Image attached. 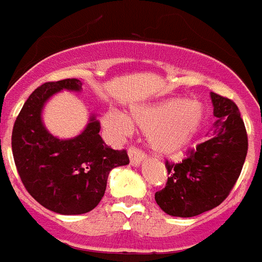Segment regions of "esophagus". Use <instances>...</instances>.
<instances>
[{
    "mask_svg": "<svg viewBox=\"0 0 262 262\" xmlns=\"http://www.w3.org/2000/svg\"><path fill=\"white\" fill-rule=\"evenodd\" d=\"M127 155H129V161H130L132 166H140L141 162L145 160L144 153L138 150V149L130 148L127 150Z\"/></svg>",
    "mask_w": 262,
    "mask_h": 262,
    "instance_id": "1",
    "label": "esophagus"
}]
</instances>
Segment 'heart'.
Returning a JSON list of instances; mask_svg holds the SVG:
<instances>
[{"label":"heart","mask_w":262,"mask_h":262,"mask_svg":"<svg viewBox=\"0 0 262 262\" xmlns=\"http://www.w3.org/2000/svg\"><path fill=\"white\" fill-rule=\"evenodd\" d=\"M204 107L197 101L169 98L160 104L133 106L129 118L120 112H106L102 117L105 127L114 135L129 133L132 124L148 132L149 146L161 157H174L201 127Z\"/></svg>","instance_id":"b5f03b06"}]
</instances>
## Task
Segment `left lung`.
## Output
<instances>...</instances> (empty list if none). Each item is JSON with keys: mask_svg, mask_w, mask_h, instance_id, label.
Wrapping results in <instances>:
<instances>
[{"mask_svg": "<svg viewBox=\"0 0 262 262\" xmlns=\"http://www.w3.org/2000/svg\"><path fill=\"white\" fill-rule=\"evenodd\" d=\"M214 124L206 141L180 164H169L170 177L156 193L157 205L173 217H194L219 206L238 179L248 151V136L237 105L210 92Z\"/></svg>", "mask_w": 262, "mask_h": 262, "instance_id": "obj_1", "label": "left lung"}]
</instances>
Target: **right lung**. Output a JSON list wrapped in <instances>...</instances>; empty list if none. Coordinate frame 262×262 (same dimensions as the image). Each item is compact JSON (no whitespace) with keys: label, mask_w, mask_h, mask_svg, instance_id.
Returning a JSON list of instances; mask_svg holds the SVG:
<instances>
[{"label":"right lung","mask_w":262,"mask_h":262,"mask_svg":"<svg viewBox=\"0 0 262 262\" xmlns=\"http://www.w3.org/2000/svg\"><path fill=\"white\" fill-rule=\"evenodd\" d=\"M62 90L80 93L82 82H46L30 94L13 127V157L26 190L43 208L67 216L83 214L104 197L112 169L129 164V157L105 144L96 113L74 137L60 138L48 130L43 107Z\"/></svg>","instance_id":"1"}]
</instances>
